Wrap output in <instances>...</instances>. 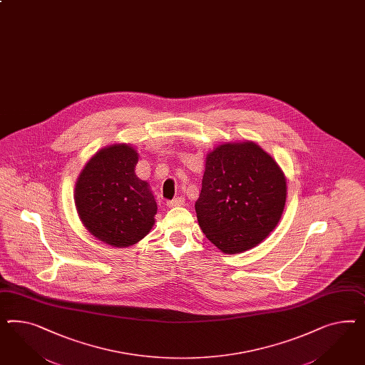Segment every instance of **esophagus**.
<instances>
[{"instance_id": "esophagus-1", "label": "esophagus", "mask_w": 365, "mask_h": 365, "mask_svg": "<svg viewBox=\"0 0 365 365\" xmlns=\"http://www.w3.org/2000/svg\"><path fill=\"white\" fill-rule=\"evenodd\" d=\"M184 202H185V200H184V198L178 197L167 201V205L169 208H175V207H181V205H184Z\"/></svg>"}]
</instances>
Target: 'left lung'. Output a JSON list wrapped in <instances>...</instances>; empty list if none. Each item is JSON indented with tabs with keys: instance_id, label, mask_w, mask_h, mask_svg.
<instances>
[{
	"instance_id": "obj_1",
	"label": "left lung",
	"mask_w": 365,
	"mask_h": 365,
	"mask_svg": "<svg viewBox=\"0 0 365 365\" xmlns=\"http://www.w3.org/2000/svg\"><path fill=\"white\" fill-rule=\"evenodd\" d=\"M287 181L255 143L222 144L207 156L196 201L200 227L224 253L250 250L282 219Z\"/></svg>"
}]
</instances>
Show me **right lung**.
I'll use <instances>...</instances> for the list:
<instances>
[{
  "mask_svg": "<svg viewBox=\"0 0 365 365\" xmlns=\"http://www.w3.org/2000/svg\"><path fill=\"white\" fill-rule=\"evenodd\" d=\"M137 161L132 146H108L89 160L76 182L74 202L83 225L113 247L133 245L155 224L156 200L135 176Z\"/></svg>",
  "mask_w": 365,
  "mask_h": 365,
  "instance_id": "1",
  "label": "right lung"
}]
</instances>
